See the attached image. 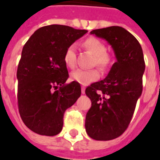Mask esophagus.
I'll return each instance as SVG.
<instances>
[{
    "mask_svg": "<svg viewBox=\"0 0 160 160\" xmlns=\"http://www.w3.org/2000/svg\"><path fill=\"white\" fill-rule=\"evenodd\" d=\"M81 93H85V88H84V87H81Z\"/></svg>",
    "mask_w": 160,
    "mask_h": 160,
    "instance_id": "esophagus-1",
    "label": "esophagus"
}]
</instances>
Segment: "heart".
Wrapping results in <instances>:
<instances>
[{"instance_id": "heart-1", "label": "heart", "mask_w": 160, "mask_h": 160, "mask_svg": "<svg viewBox=\"0 0 160 160\" xmlns=\"http://www.w3.org/2000/svg\"><path fill=\"white\" fill-rule=\"evenodd\" d=\"M84 48L90 51L94 56L92 65L102 69H105L111 66L112 62L111 56L106 52V45L101 40L97 38L91 37L83 42ZM63 62L68 68H73L76 64V49L75 46L72 44L69 45L64 51ZM99 78V73L97 69H77L70 74V79L77 83L87 86L93 81H96Z\"/></svg>"}]
</instances>
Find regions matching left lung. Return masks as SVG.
<instances>
[{"mask_svg": "<svg viewBox=\"0 0 160 160\" xmlns=\"http://www.w3.org/2000/svg\"><path fill=\"white\" fill-rule=\"evenodd\" d=\"M113 48L117 62L106 78L86 89L92 106L86 116L87 134L96 141H110L123 134L130 123L142 92L143 51L138 40L121 26L93 30Z\"/></svg>", "mask_w": 160, "mask_h": 160, "instance_id": "8db88e82", "label": "left lung"}]
</instances>
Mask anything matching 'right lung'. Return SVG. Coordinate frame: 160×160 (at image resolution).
<instances>
[{"label":"right lung","mask_w":160,"mask_h":160,"mask_svg":"<svg viewBox=\"0 0 160 160\" xmlns=\"http://www.w3.org/2000/svg\"><path fill=\"white\" fill-rule=\"evenodd\" d=\"M87 32L62 25L42 26L23 47L17 69L18 107L23 122L37 134H59L65 111L80 98V84H65L69 75L63 55Z\"/></svg>","instance_id":"obj_1"}]
</instances>
